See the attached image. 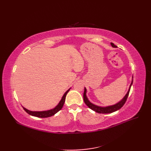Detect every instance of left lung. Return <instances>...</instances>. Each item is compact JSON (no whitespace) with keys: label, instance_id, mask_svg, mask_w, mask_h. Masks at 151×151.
I'll return each instance as SVG.
<instances>
[{"label":"left lung","instance_id":"obj_1","mask_svg":"<svg viewBox=\"0 0 151 151\" xmlns=\"http://www.w3.org/2000/svg\"><path fill=\"white\" fill-rule=\"evenodd\" d=\"M111 45L112 46V47H114V48H116L117 46H115V45L113 43H111ZM132 83H133V77H132V82H131V84L130 85V87L129 90H128V92L127 93V94L125 95L124 97L123 98L121 101H120L117 103H116L114 105H111V106H99L97 105H95L94 104L91 103V102L89 101V99H88L87 96H86V93H87V89H86V88H84V101L86 103V104L92 110L95 111V112H97V113L99 114H110V113H113V112L117 111L118 110H119L120 108H121L123 107V106L125 102L127 101V99L129 97V92L130 90V88L131 86L132 85Z\"/></svg>","mask_w":151,"mask_h":151}]
</instances>
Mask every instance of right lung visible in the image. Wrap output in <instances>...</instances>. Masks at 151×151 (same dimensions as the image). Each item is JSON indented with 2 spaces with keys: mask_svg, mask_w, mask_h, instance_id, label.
Masks as SVG:
<instances>
[{
  "mask_svg": "<svg viewBox=\"0 0 151 151\" xmlns=\"http://www.w3.org/2000/svg\"><path fill=\"white\" fill-rule=\"evenodd\" d=\"M70 89H69L68 90H67L64 95H63V97L61 99V101H60V102L55 108H54L52 109H51V110H46V111H30L29 110H27V108H23L24 110L26 111L27 113H28L29 115H32V116L34 117H41V118H45V117H49L52 116L54 114H56L58 111H59L62 108L64 104V102H65V97H66V95L67 94V93L69 92V91L70 90Z\"/></svg>",
  "mask_w": 151,
  "mask_h": 151,
  "instance_id": "add662e5",
  "label": "right lung"
}]
</instances>
